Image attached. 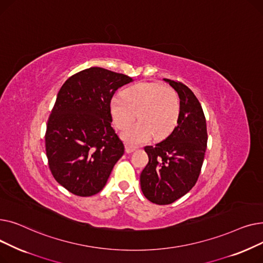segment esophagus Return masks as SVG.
Segmentation results:
<instances>
[{
    "instance_id": "1",
    "label": "esophagus",
    "mask_w": 263,
    "mask_h": 263,
    "mask_svg": "<svg viewBox=\"0 0 263 263\" xmlns=\"http://www.w3.org/2000/svg\"><path fill=\"white\" fill-rule=\"evenodd\" d=\"M136 150V147H133V146H131V145H126V153L127 154H132L133 151H135Z\"/></svg>"
}]
</instances>
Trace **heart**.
Returning a JSON list of instances; mask_svg holds the SVG:
<instances>
[{"label": "heart", "mask_w": 263, "mask_h": 263, "mask_svg": "<svg viewBox=\"0 0 263 263\" xmlns=\"http://www.w3.org/2000/svg\"><path fill=\"white\" fill-rule=\"evenodd\" d=\"M113 121L119 129L135 119H140L122 132L128 143L142 144L151 137L163 140L176 128L180 115V101L176 91L159 83H139L116 96L109 102Z\"/></svg>", "instance_id": "1"}]
</instances>
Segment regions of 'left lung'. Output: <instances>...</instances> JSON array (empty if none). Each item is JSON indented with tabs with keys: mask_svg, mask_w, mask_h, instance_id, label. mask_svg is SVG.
Here are the masks:
<instances>
[{
	"mask_svg": "<svg viewBox=\"0 0 263 263\" xmlns=\"http://www.w3.org/2000/svg\"><path fill=\"white\" fill-rule=\"evenodd\" d=\"M180 99V115L175 130L156 146H146L149 162L141 174L145 197L157 204H170L195 185L206 149V123L202 107L193 91L163 79Z\"/></svg>",
	"mask_w": 263,
	"mask_h": 263,
	"instance_id": "8db88e82",
	"label": "left lung"
}]
</instances>
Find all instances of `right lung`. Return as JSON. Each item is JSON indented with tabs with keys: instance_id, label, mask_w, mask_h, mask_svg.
Returning a JSON list of instances; mask_svg holds the SVG:
<instances>
[{
	"instance_id": "add662e5",
	"label": "right lung",
	"mask_w": 263,
	"mask_h": 263,
	"mask_svg": "<svg viewBox=\"0 0 263 263\" xmlns=\"http://www.w3.org/2000/svg\"><path fill=\"white\" fill-rule=\"evenodd\" d=\"M132 78L90 67L61 87L47 124L46 151L53 177L78 196L88 197L106 184L124 146L110 126L109 102Z\"/></svg>"
}]
</instances>
